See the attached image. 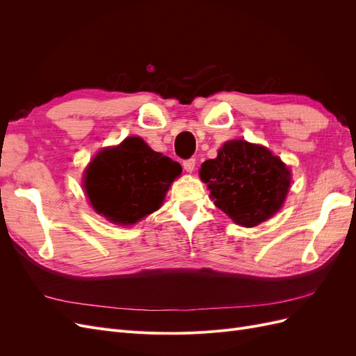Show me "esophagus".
<instances>
[{"label":"esophagus","mask_w":356,"mask_h":356,"mask_svg":"<svg viewBox=\"0 0 356 356\" xmlns=\"http://www.w3.org/2000/svg\"><path fill=\"white\" fill-rule=\"evenodd\" d=\"M182 166H184L186 172H188V174H191V172L195 170V166H196V160H195V159H188V160H184V163H182Z\"/></svg>","instance_id":"1"}]
</instances>
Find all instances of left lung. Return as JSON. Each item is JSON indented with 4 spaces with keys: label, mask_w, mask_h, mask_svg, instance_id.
<instances>
[{
    "label": "left lung",
    "mask_w": 356,
    "mask_h": 356,
    "mask_svg": "<svg viewBox=\"0 0 356 356\" xmlns=\"http://www.w3.org/2000/svg\"><path fill=\"white\" fill-rule=\"evenodd\" d=\"M199 175L215 207L242 227H255L273 217L291 186V172L281 159L243 139L225 143L217 157L203 161Z\"/></svg>",
    "instance_id": "8db88e82"
}]
</instances>
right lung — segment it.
<instances>
[{
    "instance_id": "1",
    "label": "right lung",
    "mask_w": 356,
    "mask_h": 356,
    "mask_svg": "<svg viewBox=\"0 0 356 356\" xmlns=\"http://www.w3.org/2000/svg\"><path fill=\"white\" fill-rule=\"evenodd\" d=\"M181 172L178 161L153 152L143 138L129 136L93 157L83 187L92 208L102 217L132 225L161 207Z\"/></svg>"
}]
</instances>
